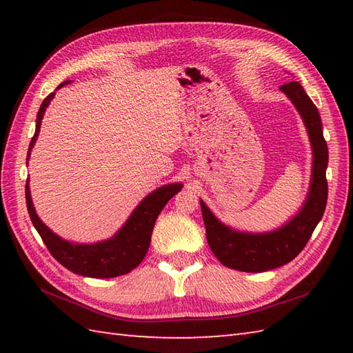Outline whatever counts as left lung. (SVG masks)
Masks as SVG:
<instances>
[{"label":"left lung","instance_id":"1","mask_svg":"<svg viewBox=\"0 0 353 353\" xmlns=\"http://www.w3.org/2000/svg\"><path fill=\"white\" fill-rule=\"evenodd\" d=\"M301 114L312 147V176L308 197L296 216L267 234H247L228 228L200 200L208 244L223 265L239 272L261 273L288 264L303 250L323 216L327 200V145L316 104L297 81L281 86Z\"/></svg>","mask_w":353,"mask_h":353}]
</instances>
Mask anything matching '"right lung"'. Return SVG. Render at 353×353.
<instances>
[{
  "label": "right lung",
  "instance_id": "add662e5",
  "mask_svg": "<svg viewBox=\"0 0 353 353\" xmlns=\"http://www.w3.org/2000/svg\"><path fill=\"white\" fill-rule=\"evenodd\" d=\"M68 83L70 80H66L59 85L57 89ZM54 94L56 92H51L42 101L41 109L37 112L36 132L32 142H30L27 161L30 159V153H32L37 137H39L45 109L48 108ZM181 190L182 183H171L163 185L152 194H148L114 236L95 244L70 243L45 226L34 211L32 196H30L28 179L26 183V201L30 220H32L33 226L36 228L37 234L41 235L52 258L76 274L95 277V279H108V277H117L129 273L141 264L148 250L150 241H152V232L157 215L161 214L167 201Z\"/></svg>",
  "mask_w": 353,
  "mask_h": 353
}]
</instances>
